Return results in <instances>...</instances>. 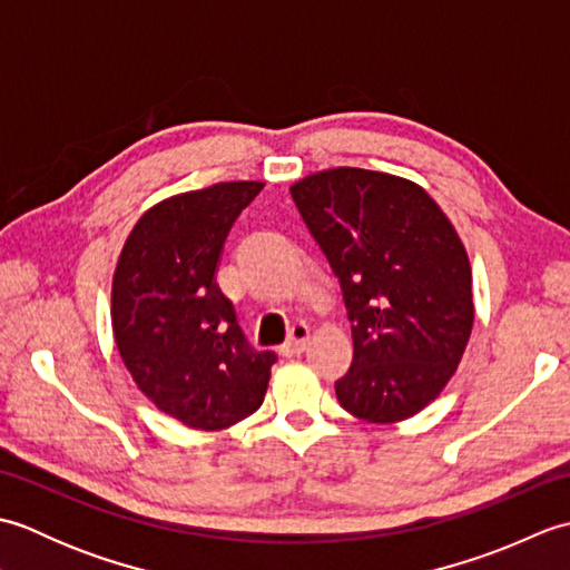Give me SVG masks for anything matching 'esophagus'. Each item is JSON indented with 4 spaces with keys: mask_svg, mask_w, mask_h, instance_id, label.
Listing matches in <instances>:
<instances>
[{
    "mask_svg": "<svg viewBox=\"0 0 570 570\" xmlns=\"http://www.w3.org/2000/svg\"><path fill=\"white\" fill-rule=\"evenodd\" d=\"M308 337H311L308 325L306 323H296L294 328H292V337H288V343H284V347H282V353L286 357L301 355L306 350V345H308Z\"/></svg>",
    "mask_w": 570,
    "mask_h": 570,
    "instance_id": "1",
    "label": "esophagus"
}]
</instances>
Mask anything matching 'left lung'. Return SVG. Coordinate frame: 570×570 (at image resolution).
Returning a JSON list of instances; mask_svg holds the SVG:
<instances>
[{"instance_id": "1", "label": "left lung", "mask_w": 570, "mask_h": 570, "mask_svg": "<svg viewBox=\"0 0 570 570\" xmlns=\"http://www.w3.org/2000/svg\"><path fill=\"white\" fill-rule=\"evenodd\" d=\"M288 190L353 323L337 402L370 423L416 416L451 382L475 321L463 239L426 190L394 174L337 166Z\"/></svg>"}]
</instances>
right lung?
Segmentation results:
<instances>
[{"label":"right lung","instance_id":"right-lung-1","mask_svg":"<svg viewBox=\"0 0 570 570\" xmlns=\"http://www.w3.org/2000/svg\"><path fill=\"white\" fill-rule=\"evenodd\" d=\"M262 180L176 193L131 227L112 274V333L131 380L166 416L223 431L264 402L276 355L247 347L215 284L223 242Z\"/></svg>","mask_w":570,"mask_h":570}]
</instances>
